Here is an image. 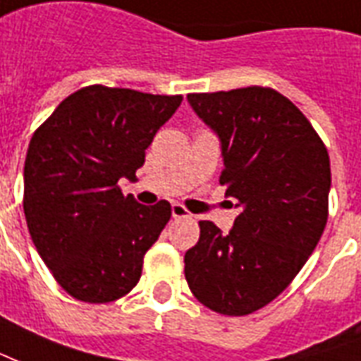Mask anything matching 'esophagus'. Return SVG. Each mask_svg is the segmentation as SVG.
Here are the masks:
<instances>
[{
    "mask_svg": "<svg viewBox=\"0 0 361 361\" xmlns=\"http://www.w3.org/2000/svg\"><path fill=\"white\" fill-rule=\"evenodd\" d=\"M172 216L173 218H193V214L189 212L188 208L185 207H181V204H172Z\"/></svg>",
    "mask_w": 361,
    "mask_h": 361,
    "instance_id": "1",
    "label": "esophagus"
}]
</instances>
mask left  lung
<instances>
[{
    "label": "left lung",
    "instance_id": "left-lung-1",
    "mask_svg": "<svg viewBox=\"0 0 361 361\" xmlns=\"http://www.w3.org/2000/svg\"><path fill=\"white\" fill-rule=\"evenodd\" d=\"M188 101L220 137V183L241 214L229 233L199 221L185 279L207 308L247 316L281 295L314 252L329 216V154L308 118L271 87L189 93Z\"/></svg>",
    "mask_w": 361,
    "mask_h": 361
}]
</instances>
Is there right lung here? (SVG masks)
Instances as JSON below:
<instances>
[{
    "mask_svg": "<svg viewBox=\"0 0 361 361\" xmlns=\"http://www.w3.org/2000/svg\"><path fill=\"white\" fill-rule=\"evenodd\" d=\"M181 95L87 85L34 132L24 160V216L55 281L76 300L105 304L137 285L143 256L172 216L168 201L124 197L147 147Z\"/></svg>",
    "mask_w": 361,
    "mask_h": 361,
    "instance_id": "add662e5",
    "label": "right lung"
}]
</instances>
